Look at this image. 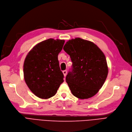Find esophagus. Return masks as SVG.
I'll return each instance as SVG.
<instances>
[{
	"mask_svg": "<svg viewBox=\"0 0 132 132\" xmlns=\"http://www.w3.org/2000/svg\"><path fill=\"white\" fill-rule=\"evenodd\" d=\"M63 75H64V76L65 77L66 75H67V70L63 71Z\"/></svg>",
	"mask_w": 132,
	"mask_h": 132,
	"instance_id": "34e87169",
	"label": "esophagus"
}]
</instances>
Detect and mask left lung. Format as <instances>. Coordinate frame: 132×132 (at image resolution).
<instances>
[{
  "mask_svg": "<svg viewBox=\"0 0 132 132\" xmlns=\"http://www.w3.org/2000/svg\"><path fill=\"white\" fill-rule=\"evenodd\" d=\"M63 49L72 62V70L66 76L72 95L81 99L94 96L108 75L104 54L93 42L79 37L68 41Z\"/></svg>",
  "mask_w": 132,
  "mask_h": 132,
  "instance_id": "obj_1",
  "label": "left lung"
}]
</instances>
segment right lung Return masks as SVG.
<instances>
[{
    "label": "right lung",
    "mask_w": 132,
    "mask_h": 132,
    "mask_svg": "<svg viewBox=\"0 0 132 132\" xmlns=\"http://www.w3.org/2000/svg\"><path fill=\"white\" fill-rule=\"evenodd\" d=\"M64 40L49 39L36 45L27 55L23 63V76L27 85L41 99L55 96L63 82L58 55Z\"/></svg>",
    "instance_id": "obj_1"
}]
</instances>
